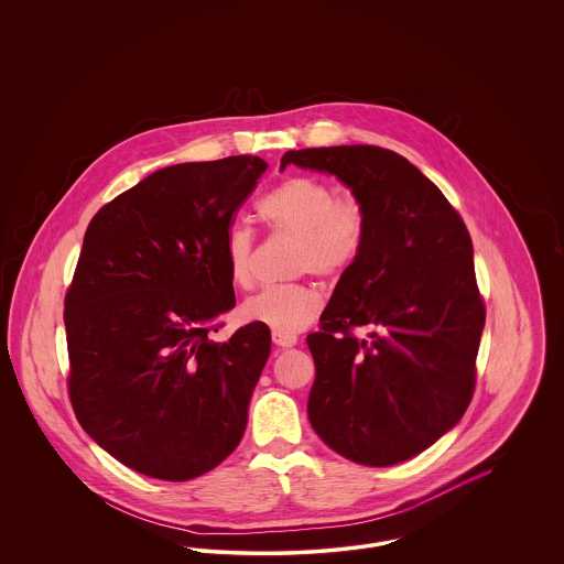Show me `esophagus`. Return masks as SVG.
Listing matches in <instances>:
<instances>
[{
	"label": "esophagus",
	"instance_id": "34e87169",
	"mask_svg": "<svg viewBox=\"0 0 564 564\" xmlns=\"http://www.w3.org/2000/svg\"><path fill=\"white\" fill-rule=\"evenodd\" d=\"M272 343L281 349H292L297 343L295 334H288V332H272Z\"/></svg>",
	"mask_w": 564,
	"mask_h": 564
}]
</instances>
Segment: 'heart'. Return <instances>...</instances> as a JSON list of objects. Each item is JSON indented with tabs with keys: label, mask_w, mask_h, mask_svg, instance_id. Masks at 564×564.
<instances>
[{
	"label": "heart",
	"mask_w": 564,
	"mask_h": 564,
	"mask_svg": "<svg viewBox=\"0 0 564 564\" xmlns=\"http://www.w3.org/2000/svg\"><path fill=\"white\" fill-rule=\"evenodd\" d=\"M258 214L272 235L292 237V272H313L325 281L345 276L357 262L366 232L368 214L357 196H336V189L311 175H292L269 189ZM224 260L235 288L253 285L256 235L237 221L226 230ZM323 297L308 283L267 285L241 304L245 323H260L274 332H300L322 311Z\"/></svg>",
	"instance_id": "heart-1"
}]
</instances>
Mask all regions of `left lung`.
<instances>
[{
    "mask_svg": "<svg viewBox=\"0 0 564 564\" xmlns=\"http://www.w3.org/2000/svg\"><path fill=\"white\" fill-rule=\"evenodd\" d=\"M288 164L336 175L368 214L364 249L306 338L311 425L359 465L402 463L453 430L474 398L486 308L471 237L442 189L391 150L306 148L285 152Z\"/></svg>",
    "mask_w": 564,
    "mask_h": 564,
    "instance_id": "8db88e82",
    "label": "left lung"
}]
</instances>
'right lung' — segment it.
Instances as JSON below:
<instances>
[{
	"label": "right lung",
	"mask_w": 564,
	"mask_h": 564,
	"mask_svg": "<svg viewBox=\"0 0 564 564\" xmlns=\"http://www.w3.org/2000/svg\"><path fill=\"white\" fill-rule=\"evenodd\" d=\"M267 166L251 154L166 166L86 228L63 313L69 400L82 430L143 476L198 478L241 442L270 332L209 334L235 306L226 230Z\"/></svg>",
	"instance_id": "obj_1"
}]
</instances>
